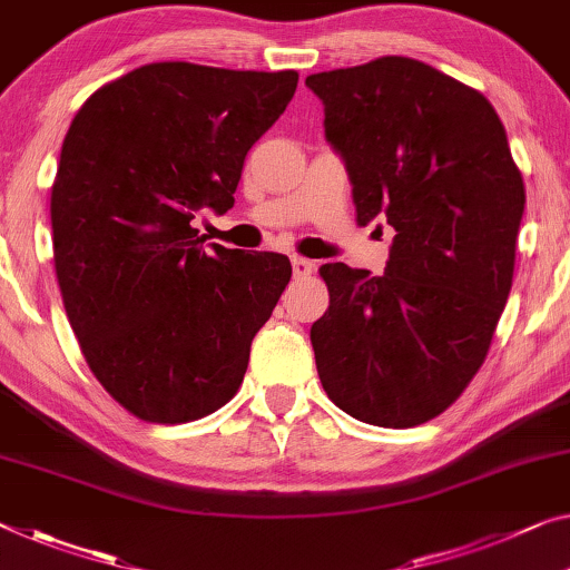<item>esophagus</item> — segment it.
I'll list each match as a JSON object with an SVG mask.
<instances>
[{"mask_svg": "<svg viewBox=\"0 0 570 570\" xmlns=\"http://www.w3.org/2000/svg\"><path fill=\"white\" fill-rule=\"evenodd\" d=\"M291 265H293V275L295 277H305V275H311L313 269H315L313 262L305 259V257H293Z\"/></svg>", "mask_w": 570, "mask_h": 570, "instance_id": "34e87169", "label": "esophagus"}]
</instances>
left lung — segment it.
Listing matches in <instances>:
<instances>
[{"label": "left lung", "instance_id": "8db88e82", "mask_svg": "<svg viewBox=\"0 0 570 570\" xmlns=\"http://www.w3.org/2000/svg\"><path fill=\"white\" fill-rule=\"evenodd\" d=\"M356 222L395 229L384 275L323 265L311 326L326 395L356 420L413 428L456 400L492 344L512 287L524 183L479 91L413 58L313 73Z\"/></svg>", "mask_w": 570, "mask_h": 570}]
</instances>
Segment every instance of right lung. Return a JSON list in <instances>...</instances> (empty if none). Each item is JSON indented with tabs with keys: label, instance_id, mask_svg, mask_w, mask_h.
Instances as JSON below:
<instances>
[{
	"label": "right lung",
	"instance_id": "add662e5",
	"mask_svg": "<svg viewBox=\"0 0 570 570\" xmlns=\"http://www.w3.org/2000/svg\"><path fill=\"white\" fill-rule=\"evenodd\" d=\"M295 71L150 63L71 121L52 183V259L104 390L147 423H190L239 390L249 346L293 275L275 252L212 244L244 157L291 104Z\"/></svg>",
	"mask_w": 570,
	"mask_h": 570
}]
</instances>
